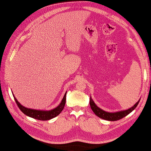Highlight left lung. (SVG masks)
Segmentation results:
<instances>
[{
  "mask_svg": "<svg viewBox=\"0 0 151 151\" xmlns=\"http://www.w3.org/2000/svg\"><path fill=\"white\" fill-rule=\"evenodd\" d=\"M138 101L137 103L135 104L134 106H133L131 108H130L129 109H127V110L125 111H119V112H116V113H109V112L104 111L102 109L95 104V103L93 102L92 100V99L90 97V101H89V104H90V106H91V109L93 111V113L96 114L97 116H99L101 119H104V120H107V121H117L119 120V119H121L122 118L125 117L126 116H127L128 114H129L131 113L132 111L136 109V107L138 106Z\"/></svg>",
  "mask_w": 151,
  "mask_h": 151,
  "instance_id": "8db88e82",
  "label": "left lung"
}]
</instances>
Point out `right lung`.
Wrapping results in <instances>:
<instances>
[{
    "mask_svg": "<svg viewBox=\"0 0 151 151\" xmlns=\"http://www.w3.org/2000/svg\"><path fill=\"white\" fill-rule=\"evenodd\" d=\"M66 93H67V92L65 93V96H64L63 99H62V101L61 103H60V104L59 105L58 107H56L55 109H54L52 110H50V111H40V110H35V109L25 108V106H22L20 103H19L18 100L15 99V96H14V99L15 102H16L18 106L19 107V109H20V111H21L22 113L25 114L26 116H28L33 118V119H37V120L47 121L56 117L57 116H58L59 114L61 113L62 111L63 110L64 107H65V105Z\"/></svg>",
    "mask_w": 151,
    "mask_h": 151,
    "instance_id": "1",
    "label": "right lung"
}]
</instances>
